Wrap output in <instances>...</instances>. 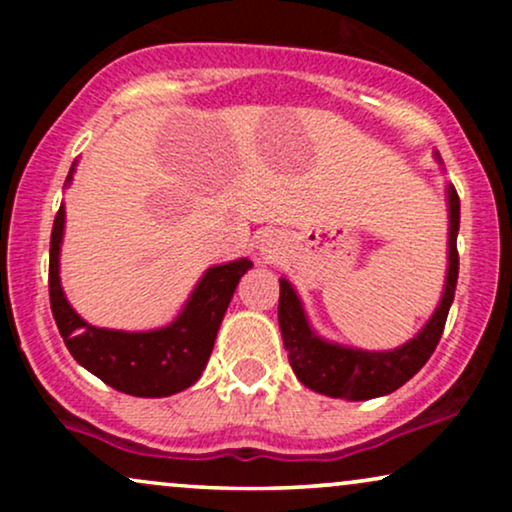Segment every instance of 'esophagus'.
Listing matches in <instances>:
<instances>
[{"label": "esophagus", "instance_id": "obj_1", "mask_svg": "<svg viewBox=\"0 0 512 512\" xmlns=\"http://www.w3.org/2000/svg\"><path fill=\"white\" fill-rule=\"evenodd\" d=\"M274 248L276 245H272V240H262V245H260V255L264 257V260H274Z\"/></svg>", "mask_w": 512, "mask_h": 512}]
</instances>
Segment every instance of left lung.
Wrapping results in <instances>:
<instances>
[{"label":"left lung","mask_w":512,"mask_h":512,"mask_svg":"<svg viewBox=\"0 0 512 512\" xmlns=\"http://www.w3.org/2000/svg\"><path fill=\"white\" fill-rule=\"evenodd\" d=\"M448 211V276H445L443 298H440L436 313L426 322L424 330L397 349L363 351L317 337L308 317H305L298 293L293 291L289 281L279 279L281 337H284V346L289 351L293 373L305 387L327 397L361 402V399L390 395L426 366V361L440 342V334L445 330V320H448L452 298H455L457 272H460V255H457L460 197L452 185H448Z\"/></svg>","instance_id":"1"}]
</instances>
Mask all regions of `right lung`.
<instances>
[{"label":"right lung","instance_id":"1","mask_svg":"<svg viewBox=\"0 0 512 512\" xmlns=\"http://www.w3.org/2000/svg\"><path fill=\"white\" fill-rule=\"evenodd\" d=\"M74 166L67 175L72 182ZM64 207L50 236V308L69 354L105 385L132 397H168L195 385L207 368L223 315L250 260L216 264L204 272L182 313L151 332H120L93 327L76 315L60 284V245Z\"/></svg>","mask_w":512,"mask_h":512}]
</instances>
